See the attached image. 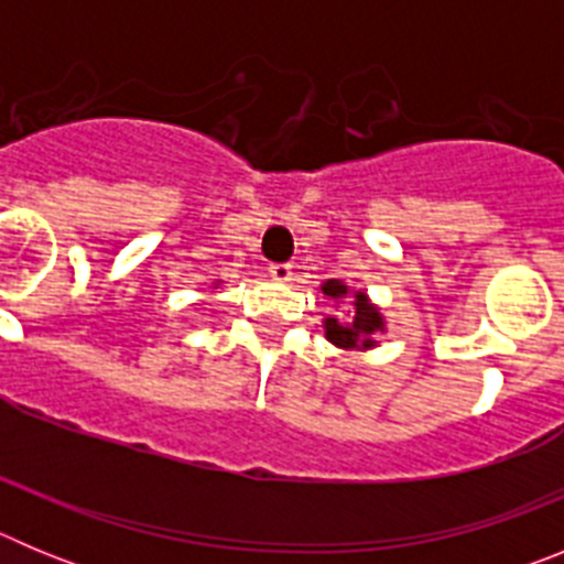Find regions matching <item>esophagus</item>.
Returning a JSON list of instances; mask_svg holds the SVG:
<instances>
[{"label": "esophagus", "instance_id": "34e87169", "mask_svg": "<svg viewBox=\"0 0 564 564\" xmlns=\"http://www.w3.org/2000/svg\"><path fill=\"white\" fill-rule=\"evenodd\" d=\"M271 276L276 279V282H291L293 265H288V262H282V265H271Z\"/></svg>", "mask_w": 564, "mask_h": 564}]
</instances>
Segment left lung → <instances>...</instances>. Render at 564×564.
Here are the masks:
<instances>
[{
    "label": "left lung",
    "instance_id": "1",
    "mask_svg": "<svg viewBox=\"0 0 564 564\" xmlns=\"http://www.w3.org/2000/svg\"><path fill=\"white\" fill-rule=\"evenodd\" d=\"M318 291L325 293L336 307L344 305V313H330L322 318L325 338L341 352H367L378 347L376 338L387 333V318L381 307L372 305V299L364 291H356L341 279H327Z\"/></svg>",
    "mask_w": 564,
    "mask_h": 564
}]
</instances>
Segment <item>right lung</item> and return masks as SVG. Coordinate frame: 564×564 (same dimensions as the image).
<instances>
[{"instance_id":"1","label":"right lung","mask_w":564,"mask_h":564,"mask_svg":"<svg viewBox=\"0 0 564 564\" xmlns=\"http://www.w3.org/2000/svg\"><path fill=\"white\" fill-rule=\"evenodd\" d=\"M220 282H223V279H214V288H220Z\"/></svg>"}]
</instances>
